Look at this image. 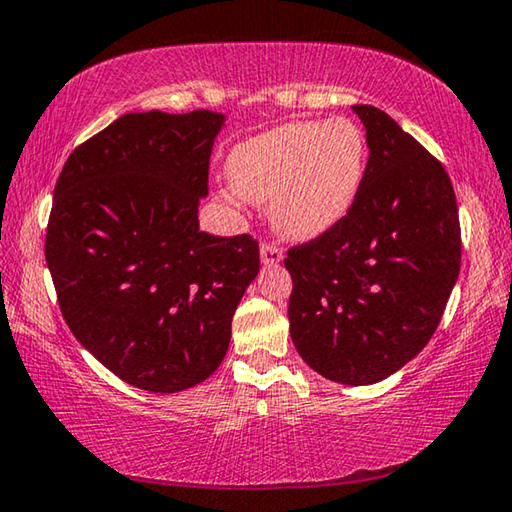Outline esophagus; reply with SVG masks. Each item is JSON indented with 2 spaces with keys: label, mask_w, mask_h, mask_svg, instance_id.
Returning a JSON list of instances; mask_svg holds the SVG:
<instances>
[{
  "label": "esophagus",
  "mask_w": 512,
  "mask_h": 512,
  "mask_svg": "<svg viewBox=\"0 0 512 512\" xmlns=\"http://www.w3.org/2000/svg\"><path fill=\"white\" fill-rule=\"evenodd\" d=\"M261 261L263 265H276L283 261V251L279 245H274V242H263L261 245Z\"/></svg>",
  "instance_id": "34e87169"
}]
</instances>
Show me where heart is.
I'll list each match as a JSON object with an SVG mask.
<instances>
[{
  "instance_id": "heart-1",
  "label": "heart",
  "mask_w": 512,
  "mask_h": 512,
  "mask_svg": "<svg viewBox=\"0 0 512 512\" xmlns=\"http://www.w3.org/2000/svg\"><path fill=\"white\" fill-rule=\"evenodd\" d=\"M226 170L242 197L270 204L283 236L317 238L354 204L365 174V136L347 117L288 122L240 142Z\"/></svg>"
}]
</instances>
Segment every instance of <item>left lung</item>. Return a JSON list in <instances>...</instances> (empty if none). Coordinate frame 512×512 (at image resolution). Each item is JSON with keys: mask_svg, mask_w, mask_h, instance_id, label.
<instances>
[{"mask_svg": "<svg viewBox=\"0 0 512 512\" xmlns=\"http://www.w3.org/2000/svg\"><path fill=\"white\" fill-rule=\"evenodd\" d=\"M367 131L349 213L288 249L290 335L324 379L370 385L431 340L460 272L458 204L433 154L381 108L356 104Z\"/></svg>", "mask_w": 512, "mask_h": 512, "instance_id": "1", "label": "left lung"}]
</instances>
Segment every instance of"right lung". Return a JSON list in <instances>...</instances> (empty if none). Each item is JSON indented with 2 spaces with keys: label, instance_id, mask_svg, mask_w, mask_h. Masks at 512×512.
<instances>
[{
  "label": "right lung",
  "instance_id": "obj_1",
  "mask_svg": "<svg viewBox=\"0 0 512 512\" xmlns=\"http://www.w3.org/2000/svg\"><path fill=\"white\" fill-rule=\"evenodd\" d=\"M224 115L127 113L67 158L45 258L83 347L149 392H181L224 360L231 320L261 267L258 242L199 231Z\"/></svg>",
  "mask_w": 512,
  "mask_h": 512
}]
</instances>
